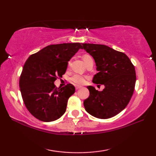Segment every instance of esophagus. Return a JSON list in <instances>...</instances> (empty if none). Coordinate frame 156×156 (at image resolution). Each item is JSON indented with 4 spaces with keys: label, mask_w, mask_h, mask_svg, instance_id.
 <instances>
[{
    "label": "esophagus",
    "mask_w": 156,
    "mask_h": 156,
    "mask_svg": "<svg viewBox=\"0 0 156 156\" xmlns=\"http://www.w3.org/2000/svg\"><path fill=\"white\" fill-rule=\"evenodd\" d=\"M81 88V87H76V90H79V89H80Z\"/></svg>",
    "instance_id": "34e87169"
}]
</instances>
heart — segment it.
<instances>
[{
    "mask_svg": "<svg viewBox=\"0 0 156 156\" xmlns=\"http://www.w3.org/2000/svg\"><path fill=\"white\" fill-rule=\"evenodd\" d=\"M82 59H83V60L86 64V63H87L88 60L91 59L92 58L89 55L85 54V55L82 56ZM85 79H86L85 76L80 75V74H76L72 76V77L71 78V80L73 82H74V84H76V85H82L85 82Z\"/></svg>",
    "mask_w": 156,
    "mask_h": 156,
    "instance_id": "b5f03b06",
    "label": "heart"
}]
</instances>
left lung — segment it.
Here are the masks:
<instances>
[{"mask_svg":"<svg viewBox=\"0 0 156 156\" xmlns=\"http://www.w3.org/2000/svg\"><path fill=\"white\" fill-rule=\"evenodd\" d=\"M84 50L94 58L98 73L92 82L103 84L102 91L92 86L90 96L84 101L85 110L94 117L106 119L127 107L133 94L136 74L134 66L124 53L100 44H83Z\"/></svg>","mask_w":156,"mask_h":156,"instance_id":"obj_1","label":"left lung"}]
</instances>
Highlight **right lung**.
<instances>
[{
  "mask_svg": "<svg viewBox=\"0 0 156 156\" xmlns=\"http://www.w3.org/2000/svg\"><path fill=\"white\" fill-rule=\"evenodd\" d=\"M82 46L80 43L50 45L30 55L20 76L23 102L39 120L51 122L64 114L68 98L75 92L71 84L58 89L55 80L65 74L69 61Z\"/></svg>",
  "mask_w": 156,
  "mask_h": 156,
  "instance_id": "obj_1",
  "label": "right lung"
}]
</instances>
